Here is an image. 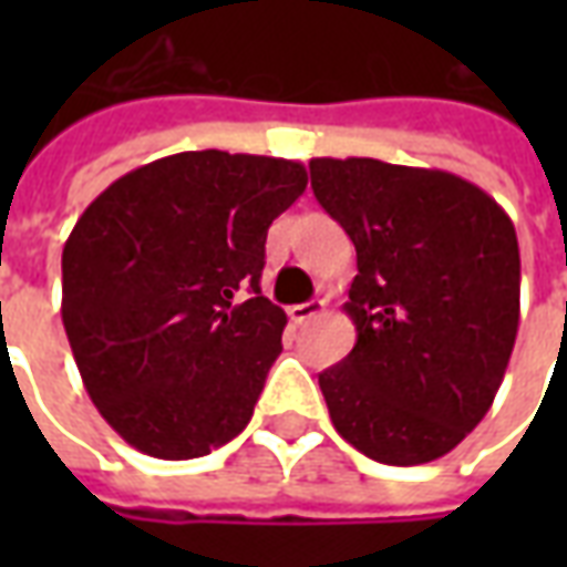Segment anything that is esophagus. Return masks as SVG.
<instances>
[{
	"label": "esophagus",
	"mask_w": 567,
	"mask_h": 567,
	"mask_svg": "<svg viewBox=\"0 0 567 567\" xmlns=\"http://www.w3.org/2000/svg\"><path fill=\"white\" fill-rule=\"evenodd\" d=\"M319 312H324V300H309V303H295V307H288V316L295 324H303V321L316 319Z\"/></svg>",
	"instance_id": "obj_1"
}]
</instances>
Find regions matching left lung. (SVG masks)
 <instances>
[{
  "label": "left lung",
  "instance_id": "1",
  "mask_svg": "<svg viewBox=\"0 0 567 567\" xmlns=\"http://www.w3.org/2000/svg\"><path fill=\"white\" fill-rule=\"evenodd\" d=\"M309 173L358 255L343 307L358 340L319 373L333 427L373 462H434L486 416L516 343L511 215L443 169L316 157Z\"/></svg>",
  "mask_w": 567,
  "mask_h": 567
}]
</instances>
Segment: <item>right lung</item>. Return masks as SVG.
Instances as JSON below:
<instances>
[{"mask_svg": "<svg viewBox=\"0 0 567 567\" xmlns=\"http://www.w3.org/2000/svg\"><path fill=\"white\" fill-rule=\"evenodd\" d=\"M303 190L297 161L182 151L121 175L72 227L63 328L133 450L199 458L248 425L288 324L260 295L264 243Z\"/></svg>", "mask_w": 567, "mask_h": 567, "instance_id": "right-lung-1", "label": "right lung"}]
</instances>
